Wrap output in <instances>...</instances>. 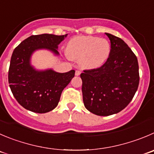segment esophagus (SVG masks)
I'll return each mask as SVG.
<instances>
[{
	"mask_svg": "<svg viewBox=\"0 0 154 154\" xmlns=\"http://www.w3.org/2000/svg\"><path fill=\"white\" fill-rule=\"evenodd\" d=\"M80 74H81V72H80L79 70H76V71H75V75L79 76Z\"/></svg>",
	"mask_w": 154,
	"mask_h": 154,
	"instance_id": "1",
	"label": "esophagus"
}]
</instances>
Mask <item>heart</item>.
Here are the masks:
<instances>
[{"instance_id": "1", "label": "heart", "mask_w": 154, "mask_h": 154, "mask_svg": "<svg viewBox=\"0 0 154 154\" xmlns=\"http://www.w3.org/2000/svg\"><path fill=\"white\" fill-rule=\"evenodd\" d=\"M67 56L79 60L83 68L101 66L110 54V45L104 38L94 36H76L69 41L66 48Z\"/></svg>"}]
</instances>
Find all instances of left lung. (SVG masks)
Here are the masks:
<instances>
[{
    "mask_svg": "<svg viewBox=\"0 0 154 154\" xmlns=\"http://www.w3.org/2000/svg\"><path fill=\"white\" fill-rule=\"evenodd\" d=\"M106 35L111 44L106 63L99 68L84 70L80 75L85 106L102 116L125 109L135 94L140 80L135 54L123 40Z\"/></svg>",
    "mask_w": 154,
    "mask_h": 154,
    "instance_id": "8db88e82",
    "label": "left lung"
}]
</instances>
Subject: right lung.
<instances>
[{"label":"right lung","mask_w":154,"mask_h":154,"mask_svg":"<svg viewBox=\"0 0 154 154\" xmlns=\"http://www.w3.org/2000/svg\"><path fill=\"white\" fill-rule=\"evenodd\" d=\"M67 36L42 34L22 42L13 52L8 72L10 90L25 109L37 113L53 110L58 105L63 90L75 76V70L64 73L52 69L38 71L30 64L32 53L48 49L58 55V45Z\"/></svg>","instance_id":"right-lung-1"}]
</instances>
